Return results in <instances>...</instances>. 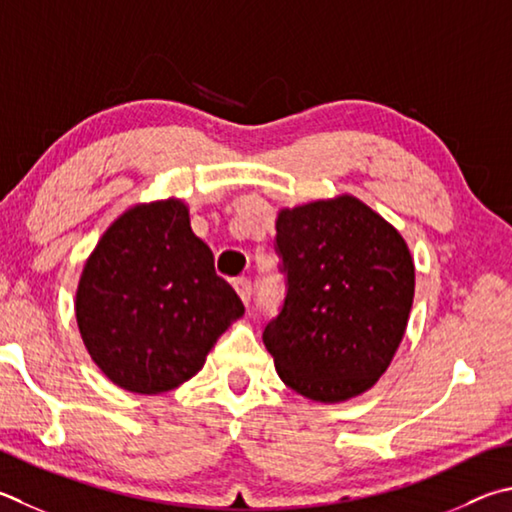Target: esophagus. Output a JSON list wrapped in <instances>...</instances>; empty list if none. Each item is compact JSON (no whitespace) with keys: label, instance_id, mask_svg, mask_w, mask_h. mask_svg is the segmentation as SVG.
I'll return each instance as SVG.
<instances>
[{"label":"esophagus","instance_id":"esophagus-1","mask_svg":"<svg viewBox=\"0 0 512 512\" xmlns=\"http://www.w3.org/2000/svg\"><path fill=\"white\" fill-rule=\"evenodd\" d=\"M232 286H235V291L241 297V302L248 306L250 304V295H253V286H250V282L246 280V277H237V280L232 282Z\"/></svg>","mask_w":512,"mask_h":512}]
</instances>
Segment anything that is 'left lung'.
Here are the masks:
<instances>
[{
    "label": "left lung",
    "instance_id": "8db88e82",
    "mask_svg": "<svg viewBox=\"0 0 512 512\" xmlns=\"http://www.w3.org/2000/svg\"><path fill=\"white\" fill-rule=\"evenodd\" d=\"M275 228L288 291L264 345L277 374L318 403L365 394L392 365L410 320V246L351 194L282 208Z\"/></svg>",
    "mask_w": 512,
    "mask_h": 512
}]
</instances>
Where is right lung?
<instances>
[{"label": "right lung", "mask_w": 512, "mask_h": 512, "mask_svg": "<svg viewBox=\"0 0 512 512\" xmlns=\"http://www.w3.org/2000/svg\"><path fill=\"white\" fill-rule=\"evenodd\" d=\"M244 304L215 273L183 199L134 203L87 257L76 320L91 360L134 394H163L197 376Z\"/></svg>", "instance_id": "right-lung-1"}]
</instances>
